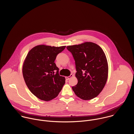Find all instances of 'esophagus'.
<instances>
[{
  "mask_svg": "<svg viewBox=\"0 0 134 134\" xmlns=\"http://www.w3.org/2000/svg\"><path fill=\"white\" fill-rule=\"evenodd\" d=\"M73 76V75L72 74H71L70 76H69L65 77V79L67 80H69L71 78H72Z\"/></svg>",
  "mask_w": 134,
  "mask_h": 134,
  "instance_id": "esophagus-1",
  "label": "esophagus"
}]
</instances>
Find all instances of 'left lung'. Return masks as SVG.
<instances>
[{"instance_id": "8db88e82", "label": "left lung", "mask_w": 134, "mask_h": 134, "mask_svg": "<svg viewBox=\"0 0 134 134\" xmlns=\"http://www.w3.org/2000/svg\"><path fill=\"white\" fill-rule=\"evenodd\" d=\"M66 48L75 61L78 83L72 87L73 91L82 99L94 98L103 90L108 78V65L104 51L90 42Z\"/></svg>"}]
</instances>
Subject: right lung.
<instances>
[{
    "label": "right lung",
    "instance_id": "obj_1",
    "mask_svg": "<svg viewBox=\"0 0 134 134\" xmlns=\"http://www.w3.org/2000/svg\"><path fill=\"white\" fill-rule=\"evenodd\" d=\"M65 47L37 45L24 60L22 71L25 83L31 92L41 100L49 101L56 97L65 83V77L59 75L54 61Z\"/></svg>",
    "mask_w": 134,
    "mask_h": 134
}]
</instances>
